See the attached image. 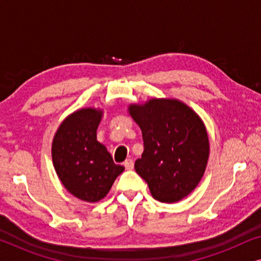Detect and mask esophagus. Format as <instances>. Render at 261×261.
I'll use <instances>...</instances> for the list:
<instances>
[{
	"mask_svg": "<svg viewBox=\"0 0 261 261\" xmlns=\"http://www.w3.org/2000/svg\"><path fill=\"white\" fill-rule=\"evenodd\" d=\"M124 167H126V170H132L134 167V162L132 159H127L126 162L123 163Z\"/></svg>",
	"mask_w": 261,
	"mask_h": 261,
	"instance_id": "1",
	"label": "esophagus"
}]
</instances>
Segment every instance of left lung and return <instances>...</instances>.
<instances>
[{
  "label": "left lung",
  "mask_w": 261,
  "mask_h": 261,
  "mask_svg": "<svg viewBox=\"0 0 261 261\" xmlns=\"http://www.w3.org/2000/svg\"><path fill=\"white\" fill-rule=\"evenodd\" d=\"M142 132L144 152L135 171L156 201L173 203L187 197L204 174L209 139L202 120L177 99L153 98L129 107Z\"/></svg>",
  "instance_id": "8db88e82"
}]
</instances>
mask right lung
<instances>
[{
    "label": "right lung",
    "instance_id": "right-lung-1",
    "mask_svg": "<svg viewBox=\"0 0 261 261\" xmlns=\"http://www.w3.org/2000/svg\"><path fill=\"white\" fill-rule=\"evenodd\" d=\"M101 117V110L92 108L74 112L60 124L52 144L53 165L63 185L74 197L91 203L106 197L124 170L97 141Z\"/></svg>",
    "mask_w": 261,
    "mask_h": 261
}]
</instances>
